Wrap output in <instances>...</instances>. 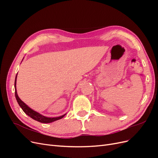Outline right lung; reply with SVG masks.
Segmentation results:
<instances>
[{
  "mask_svg": "<svg viewBox=\"0 0 158 158\" xmlns=\"http://www.w3.org/2000/svg\"><path fill=\"white\" fill-rule=\"evenodd\" d=\"M16 78H17V75L16 76L15 78V82H14V87H15V96L16 98L17 102L19 104V106L21 107V108L22 109V110L26 114H27L28 116L30 117L31 118H32L34 120L40 122V123H52L54 122L55 121L59 120V119L62 118L63 117H64L65 114H63V115L60 116L59 117H52V118H50V117H46L45 116H43L42 114L38 113L37 112L33 111L31 109H30L29 107H28L27 105H26L24 103H23L22 100L20 99V98L18 97V95L17 94V91H16Z\"/></svg>",
  "mask_w": 158,
  "mask_h": 158,
  "instance_id": "right-lung-1",
  "label": "right lung"
}]
</instances>
